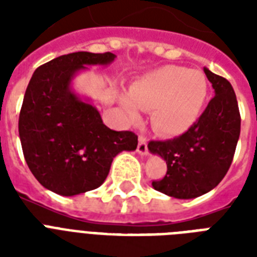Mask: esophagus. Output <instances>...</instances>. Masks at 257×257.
<instances>
[{"label":"esophagus","instance_id":"obj_1","mask_svg":"<svg viewBox=\"0 0 257 257\" xmlns=\"http://www.w3.org/2000/svg\"><path fill=\"white\" fill-rule=\"evenodd\" d=\"M137 153L141 156L148 155V145H147V139L144 136H139V145H137Z\"/></svg>","mask_w":257,"mask_h":257}]
</instances>
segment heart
<instances>
[{
	"mask_svg": "<svg viewBox=\"0 0 257 257\" xmlns=\"http://www.w3.org/2000/svg\"><path fill=\"white\" fill-rule=\"evenodd\" d=\"M208 96L207 78L200 70L165 65L141 76L120 104L131 121L140 118V110L152 109V124L163 135H183L199 120Z\"/></svg>",
	"mask_w": 257,
	"mask_h": 257,
	"instance_id": "obj_1",
	"label": "heart"
}]
</instances>
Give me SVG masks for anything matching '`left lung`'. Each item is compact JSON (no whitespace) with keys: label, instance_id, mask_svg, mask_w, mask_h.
Returning a JSON list of instances; mask_svg holds the SVG:
<instances>
[{"label":"left lung","instance_id":"obj_1","mask_svg":"<svg viewBox=\"0 0 257 257\" xmlns=\"http://www.w3.org/2000/svg\"><path fill=\"white\" fill-rule=\"evenodd\" d=\"M215 97L199 120L181 136L151 141L149 152L167 161L156 191L175 199H195L217 187L231 167L240 136V113L231 82L204 68Z\"/></svg>","mask_w":257,"mask_h":257}]
</instances>
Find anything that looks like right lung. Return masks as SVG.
<instances>
[{
    "mask_svg": "<svg viewBox=\"0 0 257 257\" xmlns=\"http://www.w3.org/2000/svg\"><path fill=\"white\" fill-rule=\"evenodd\" d=\"M116 54L76 52L36 69L22 102L18 133L30 172L46 189L74 196L104 183L113 159L137 148L133 132L102 122L90 98L74 92V77L88 66H108Z\"/></svg>",
    "mask_w": 257,
    "mask_h": 257,
    "instance_id": "obj_1",
    "label": "right lung"
}]
</instances>
